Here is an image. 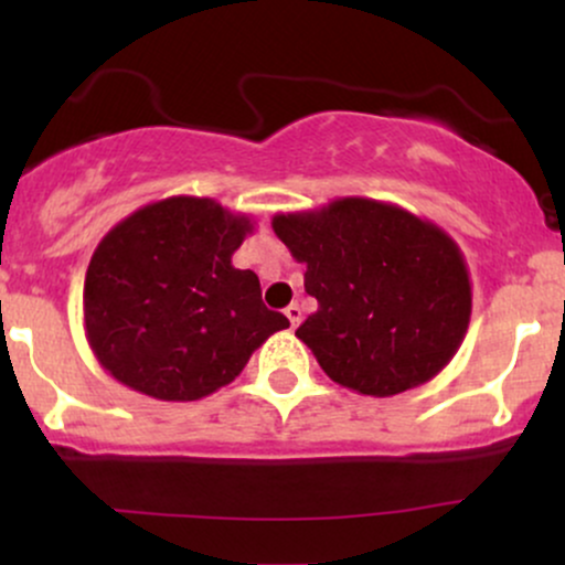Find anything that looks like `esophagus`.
Instances as JSON below:
<instances>
[{
    "mask_svg": "<svg viewBox=\"0 0 565 565\" xmlns=\"http://www.w3.org/2000/svg\"><path fill=\"white\" fill-rule=\"evenodd\" d=\"M284 313H287V319H289V323H291V329H297V323L302 321V310H300V305L297 302H291L287 310H284Z\"/></svg>",
    "mask_w": 565,
    "mask_h": 565,
    "instance_id": "34e87169",
    "label": "esophagus"
}]
</instances>
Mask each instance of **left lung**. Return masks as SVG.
Segmentation results:
<instances>
[{
  "mask_svg": "<svg viewBox=\"0 0 565 565\" xmlns=\"http://www.w3.org/2000/svg\"><path fill=\"white\" fill-rule=\"evenodd\" d=\"M319 300L297 337L337 385L387 398L425 385L468 334L472 289L454 238L387 201L348 196L274 217Z\"/></svg>",
  "mask_w": 565,
  "mask_h": 565,
  "instance_id": "left-lung-1",
  "label": "left lung"
}]
</instances>
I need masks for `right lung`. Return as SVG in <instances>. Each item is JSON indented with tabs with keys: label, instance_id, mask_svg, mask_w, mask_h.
Instances as JSON below:
<instances>
[{
	"label": "right lung",
	"instance_id": "obj_1",
	"mask_svg": "<svg viewBox=\"0 0 565 565\" xmlns=\"http://www.w3.org/2000/svg\"><path fill=\"white\" fill-rule=\"evenodd\" d=\"M255 231L215 199L140 206L97 244L84 276V332L97 364L159 401H199L242 374L287 316L263 305L260 278L233 268Z\"/></svg>",
	"mask_w": 565,
	"mask_h": 565
}]
</instances>
